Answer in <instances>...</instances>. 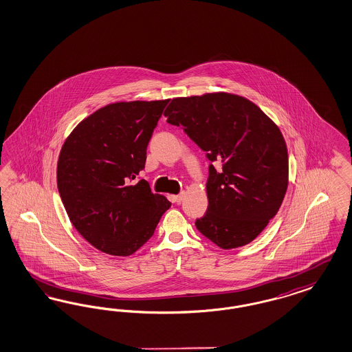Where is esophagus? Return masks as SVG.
Instances as JSON below:
<instances>
[{"label": "esophagus", "instance_id": "esophagus-1", "mask_svg": "<svg viewBox=\"0 0 352 352\" xmlns=\"http://www.w3.org/2000/svg\"><path fill=\"white\" fill-rule=\"evenodd\" d=\"M184 196H186V192H181L179 195H174V196H171V199H173V201H174V203L179 204V203L182 201Z\"/></svg>", "mask_w": 352, "mask_h": 352}]
</instances>
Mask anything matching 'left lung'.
Masks as SVG:
<instances>
[{
	"label": "left lung",
	"instance_id": "left-lung-1",
	"mask_svg": "<svg viewBox=\"0 0 352 352\" xmlns=\"http://www.w3.org/2000/svg\"><path fill=\"white\" fill-rule=\"evenodd\" d=\"M212 162L208 209L195 225L222 250L252 242L273 219L289 186L287 146L278 126L252 101L228 92L175 97L165 110Z\"/></svg>",
	"mask_w": 352,
	"mask_h": 352
}]
</instances>
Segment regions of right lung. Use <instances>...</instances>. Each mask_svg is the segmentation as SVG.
Returning <instances> with one entry per match:
<instances>
[{
	"label": "right lung",
	"instance_id": "1",
	"mask_svg": "<svg viewBox=\"0 0 352 352\" xmlns=\"http://www.w3.org/2000/svg\"><path fill=\"white\" fill-rule=\"evenodd\" d=\"M169 100L100 108L65 140L57 186L74 228L101 252L130 256L153 235L171 203L144 179L146 146Z\"/></svg>",
	"mask_w": 352,
	"mask_h": 352
}]
</instances>
